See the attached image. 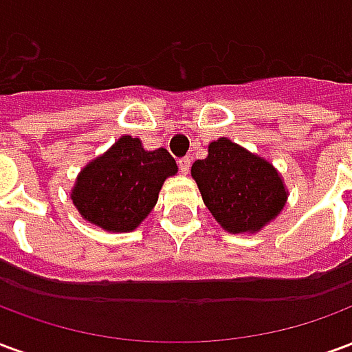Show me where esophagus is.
<instances>
[{"label":"esophagus","mask_w":352,"mask_h":352,"mask_svg":"<svg viewBox=\"0 0 352 352\" xmlns=\"http://www.w3.org/2000/svg\"><path fill=\"white\" fill-rule=\"evenodd\" d=\"M179 169L183 171L184 175L190 171V158H188V156H184V158H181V160H179Z\"/></svg>","instance_id":"34e87169"}]
</instances>
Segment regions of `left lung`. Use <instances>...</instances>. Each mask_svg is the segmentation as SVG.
<instances>
[{
  "label": "left lung",
  "instance_id": "8db88e82",
  "mask_svg": "<svg viewBox=\"0 0 352 352\" xmlns=\"http://www.w3.org/2000/svg\"><path fill=\"white\" fill-rule=\"evenodd\" d=\"M192 177L207 209L230 234L258 232L287 204L279 171L228 138L209 145L207 158L192 164Z\"/></svg>",
  "mask_w": 352,
  "mask_h": 352
}]
</instances>
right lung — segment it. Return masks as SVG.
<instances>
[{
    "instance_id": "1",
    "label": "right lung",
    "mask_w": 352,
    "mask_h": 352,
    "mask_svg": "<svg viewBox=\"0 0 352 352\" xmlns=\"http://www.w3.org/2000/svg\"><path fill=\"white\" fill-rule=\"evenodd\" d=\"M177 164L166 148L145 151L141 141L122 135L107 153L82 169L72 199L85 221L107 232H131L158 201V192Z\"/></svg>"
}]
</instances>
